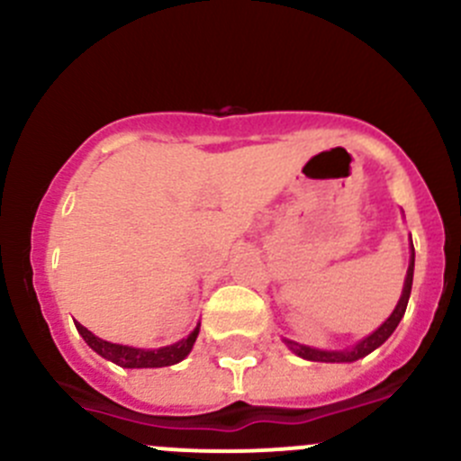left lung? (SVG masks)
Here are the masks:
<instances>
[{"instance_id": "8db88e82", "label": "left lung", "mask_w": 461, "mask_h": 461, "mask_svg": "<svg viewBox=\"0 0 461 461\" xmlns=\"http://www.w3.org/2000/svg\"><path fill=\"white\" fill-rule=\"evenodd\" d=\"M412 272H415V248H412V240H411V263H408V272H406V281H403V292H402V299H399L397 308L393 310L388 319L375 330L370 337L361 339L357 346L346 348V350H317V348H310V346H301V343L290 341L285 339L287 348L292 352L301 357V359H308V361H323V364H352L357 359H364L366 355L376 350L390 334L394 332V328L399 325V321L403 319V312H406V305L408 299H411V290H412Z\"/></svg>"}]
</instances>
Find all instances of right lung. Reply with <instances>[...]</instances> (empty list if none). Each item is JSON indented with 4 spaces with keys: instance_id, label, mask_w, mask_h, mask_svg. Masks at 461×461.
Wrapping results in <instances>:
<instances>
[{
    "instance_id": "add662e5",
    "label": "right lung",
    "mask_w": 461,
    "mask_h": 461,
    "mask_svg": "<svg viewBox=\"0 0 461 461\" xmlns=\"http://www.w3.org/2000/svg\"><path fill=\"white\" fill-rule=\"evenodd\" d=\"M77 332L82 334V339L86 341V346L91 350H95L97 355L104 357V359L113 361V364L122 366V368H165V366H174L178 361H183L185 357L192 352L194 343H196L198 330L201 323L194 328V332L189 334L183 341L174 343V346L158 348V350H142V348H131V346H120V343H109L104 339L95 337L93 332H88L82 323H76Z\"/></svg>"
}]
</instances>
